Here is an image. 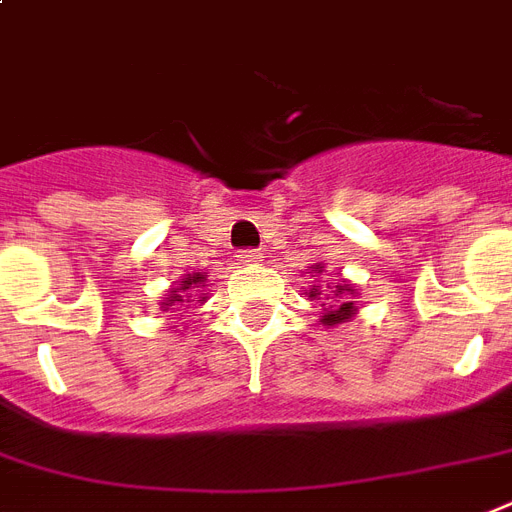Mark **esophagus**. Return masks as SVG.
I'll return each instance as SVG.
<instances>
[{"mask_svg": "<svg viewBox=\"0 0 512 512\" xmlns=\"http://www.w3.org/2000/svg\"><path fill=\"white\" fill-rule=\"evenodd\" d=\"M260 252H257V249H241L239 252V263L241 265H257L260 263Z\"/></svg>", "mask_w": 512, "mask_h": 512, "instance_id": "1", "label": "esophagus"}]
</instances>
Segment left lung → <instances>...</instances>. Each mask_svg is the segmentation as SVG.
I'll list each match as a JSON object with an SVG mask.
<instances>
[{
  "label": "left lung",
  "mask_w": 512,
  "mask_h": 512,
  "mask_svg": "<svg viewBox=\"0 0 512 512\" xmlns=\"http://www.w3.org/2000/svg\"><path fill=\"white\" fill-rule=\"evenodd\" d=\"M338 292L343 295V287H338ZM314 295H319V292H311L308 298H314ZM351 314H354V303H351V300H343L341 306L335 308V311H327L325 317H322V322H325V325H341V322L351 319Z\"/></svg>",
  "instance_id": "obj_1"
}]
</instances>
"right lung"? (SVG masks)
<instances>
[{
	"mask_svg": "<svg viewBox=\"0 0 512 512\" xmlns=\"http://www.w3.org/2000/svg\"><path fill=\"white\" fill-rule=\"evenodd\" d=\"M201 282H204V273H187V279L182 282V287L174 292H193V287H201ZM169 300L171 303H174V300H177V303H185V295H171ZM171 303H166V306H171ZM187 303H190V300H187Z\"/></svg>",
	"mask_w": 512,
	"mask_h": 512,
	"instance_id": "right-lung-1",
	"label": "right lung"
}]
</instances>
